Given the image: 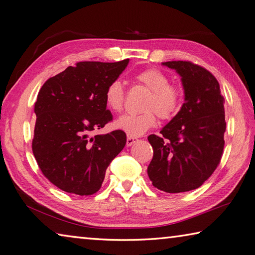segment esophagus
I'll return each mask as SVG.
<instances>
[{
	"label": "esophagus",
	"instance_id": "esophagus-1",
	"mask_svg": "<svg viewBox=\"0 0 255 255\" xmlns=\"http://www.w3.org/2000/svg\"><path fill=\"white\" fill-rule=\"evenodd\" d=\"M137 138L136 137H133V136H128L127 137V146H132L133 144H135V143H136L137 142Z\"/></svg>",
	"mask_w": 255,
	"mask_h": 255
}]
</instances>
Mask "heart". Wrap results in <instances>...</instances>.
Returning a JSON list of instances; mask_svg holds the SVG:
<instances>
[{
  "label": "heart",
  "instance_id": "heart-1",
  "mask_svg": "<svg viewBox=\"0 0 255 255\" xmlns=\"http://www.w3.org/2000/svg\"><path fill=\"white\" fill-rule=\"evenodd\" d=\"M135 81L150 90L139 115H124L116 122L128 136H139L157 126V116L161 120H170L179 112L182 105V90L175 84L169 83V77L157 69H147L134 76ZM106 106L112 112L123 110L126 92L120 81H112L105 93Z\"/></svg>",
  "mask_w": 255,
  "mask_h": 255
}]
</instances>
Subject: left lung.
<instances>
[{"instance_id": "1", "label": "left lung", "mask_w": 255, "mask_h": 255, "mask_svg": "<svg viewBox=\"0 0 255 255\" xmlns=\"http://www.w3.org/2000/svg\"><path fill=\"white\" fill-rule=\"evenodd\" d=\"M162 64L182 77L185 103L159 136H148L154 156L147 173L155 188L180 193L199 188L219 165L226 131L224 97L205 67L190 61Z\"/></svg>"}]
</instances>
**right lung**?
Listing matches in <instances>:
<instances>
[{
  "instance_id": "1",
  "label": "right lung",
  "mask_w": 255,
  "mask_h": 255,
  "mask_svg": "<svg viewBox=\"0 0 255 255\" xmlns=\"http://www.w3.org/2000/svg\"><path fill=\"white\" fill-rule=\"evenodd\" d=\"M128 61L77 62L39 90L32 152L44 177L62 191L77 195L98 192L107 168L126 146L121 129L94 137L88 134L112 121L105 93Z\"/></svg>"
}]
</instances>
